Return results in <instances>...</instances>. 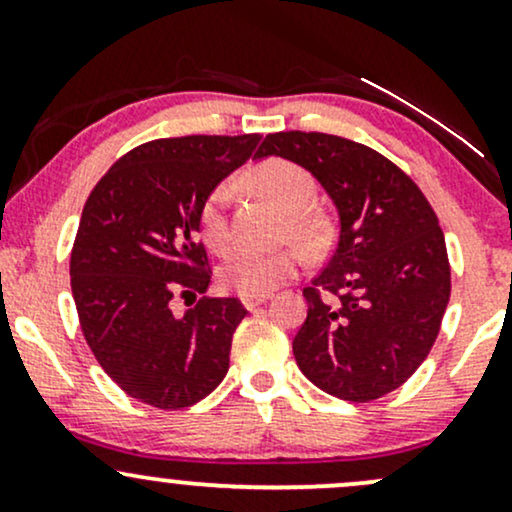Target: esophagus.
<instances>
[{
    "mask_svg": "<svg viewBox=\"0 0 512 512\" xmlns=\"http://www.w3.org/2000/svg\"><path fill=\"white\" fill-rule=\"evenodd\" d=\"M267 301H269V296H243V305L248 310L260 308V305H264Z\"/></svg>",
    "mask_w": 512,
    "mask_h": 512,
    "instance_id": "obj_1",
    "label": "esophagus"
}]
</instances>
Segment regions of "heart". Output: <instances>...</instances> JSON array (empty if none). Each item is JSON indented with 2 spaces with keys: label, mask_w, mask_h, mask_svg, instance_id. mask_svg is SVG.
I'll return each instance as SVG.
<instances>
[{
  "label": "heart",
  "mask_w": 512,
  "mask_h": 512,
  "mask_svg": "<svg viewBox=\"0 0 512 512\" xmlns=\"http://www.w3.org/2000/svg\"><path fill=\"white\" fill-rule=\"evenodd\" d=\"M245 182L267 197L276 207L289 211V226L293 236L303 243L315 245L325 236V223L310 207L315 197V182L310 173L284 158H269L248 173ZM228 199L231 187H214L199 209V231L204 243L214 252H226L231 245V226H228ZM301 267V252L286 250H240L228 257L219 269L223 289L236 291L240 296H267L276 286L284 284Z\"/></svg>",
  "instance_id": "b5f03b06"
}]
</instances>
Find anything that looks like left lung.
I'll return each instance as SVG.
<instances>
[{"label":"left lung","instance_id":"left-lung-1","mask_svg":"<svg viewBox=\"0 0 512 512\" xmlns=\"http://www.w3.org/2000/svg\"><path fill=\"white\" fill-rule=\"evenodd\" d=\"M320 182L339 216L330 262L303 291L308 317L293 356L310 383L370 402L407 383L436 342L450 301L445 236L424 192L383 154L320 132L267 134Z\"/></svg>","mask_w":512,"mask_h":512}]
</instances>
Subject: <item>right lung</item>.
<instances>
[{
	"label": "right lung",
	"instance_id": "1",
	"mask_svg": "<svg viewBox=\"0 0 512 512\" xmlns=\"http://www.w3.org/2000/svg\"><path fill=\"white\" fill-rule=\"evenodd\" d=\"M260 134L156 139L115 163L88 195L76 231L72 296L101 368L129 397L192 407L226 378L238 298H202L185 315L173 296L209 289L199 209L252 156Z\"/></svg>",
	"mask_w": 512,
	"mask_h": 512
}]
</instances>
